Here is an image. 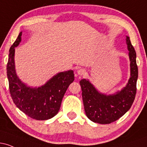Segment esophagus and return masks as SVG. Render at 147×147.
<instances>
[{"label":"esophagus","instance_id":"34e87169","mask_svg":"<svg viewBox=\"0 0 147 147\" xmlns=\"http://www.w3.org/2000/svg\"><path fill=\"white\" fill-rule=\"evenodd\" d=\"M86 71L85 69H84V68H80L77 70V74L80 76L84 75L86 74Z\"/></svg>","mask_w":147,"mask_h":147}]
</instances>
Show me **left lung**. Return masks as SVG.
<instances>
[{
    "label": "left lung",
    "instance_id": "1",
    "mask_svg": "<svg viewBox=\"0 0 147 147\" xmlns=\"http://www.w3.org/2000/svg\"><path fill=\"white\" fill-rule=\"evenodd\" d=\"M126 44L131 61V77L126 86L122 90L114 95H106L99 93L88 80L84 79L79 82L86 115L92 122L102 124H111L124 115L134 102L138 77L136 52L129 36H126Z\"/></svg>",
    "mask_w": 147,
    "mask_h": 147
}]
</instances>
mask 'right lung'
Returning <instances> with one entry per match:
<instances>
[{
  "instance_id": "1",
  "label": "right lung",
  "mask_w": 147,
  "mask_h": 147,
  "mask_svg": "<svg viewBox=\"0 0 147 147\" xmlns=\"http://www.w3.org/2000/svg\"><path fill=\"white\" fill-rule=\"evenodd\" d=\"M22 32L9 49L7 75L9 92L16 107L36 120H46L58 113L64 94L75 79L73 70L62 72L54 76L41 87H28L18 78L15 71L14 51L21 41Z\"/></svg>"
}]
</instances>
